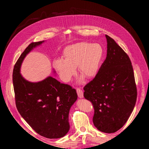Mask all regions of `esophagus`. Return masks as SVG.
Here are the masks:
<instances>
[{"mask_svg":"<svg viewBox=\"0 0 149 149\" xmlns=\"http://www.w3.org/2000/svg\"><path fill=\"white\" fill-rule=\"evenodd\" d=\"M76 91H77L78 96L79 98H83V92L81 89L80 88H77L76 89Z\"/></svg>","mask_w":149,"mask_h":149,"instance_id":"obj_1","label":"esophagus"}]
</instances>
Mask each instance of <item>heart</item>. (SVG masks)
<instances>
[{"label": "heart", "instance_id": "heart-1", "mask_svg": "<svg viewBox=\"0 0 149 149\" xmlns=\"http://www.w3.org/2000/svg\"><path fill=\"white\" fill-rule=\"evenodd\" d=\"M104 50L100 44L79 42L66 47L63 52V58H58L53 63V68L65 82H68L76 73V67L79 73L91 78L95 76L100 68Z\"/></svg>", "mask_w": 149, "mask_h": 149}]
</instances>
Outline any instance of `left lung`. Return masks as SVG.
Returning <instances> with one entry per match:
<instances>
[{
	"mask_svg": "<svg viewBox=\"0 0 149 149\" xmlns=\"http://www.w3.org/2000/svg\"><path fill=\"white\" fill-rule=\"evenodd\" d=\"M107 56L97 74L84 87V97L93 104L94 126L114 133L125 124L137 100V88L129 56L106 35Z\"/></svg>",
	"mask_w": 149,
	"mask_h": 149,
	"instance_id": "8db88e82",
	"label": "left lung"
}]
</instances>
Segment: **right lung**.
<instances>
[{"instance_id": "add662e5", "label": "right lung", "mask_w": 149, "mask_h": 149, "mask_svg": "<svg viewBox=\"0 0 149 149\" xmlns=\"http://www.w3.org/2000/svg\"><path fill=\"white\" fill-rule=\"evenodd\" d=\"M44 42L30 43L14 66L15 104L21 116L36 132L46 138L58 139L65 136L70 130L68 116L78 97L76 89L52 76L33 83L20 74L21 65L26 55Z\"/></svg>"}]
</instances>
